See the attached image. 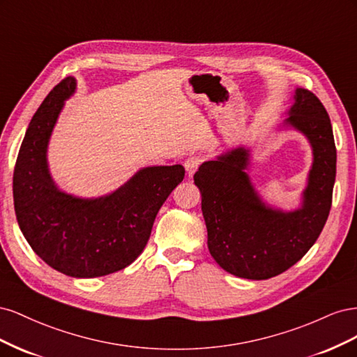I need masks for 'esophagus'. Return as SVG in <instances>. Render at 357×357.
I'll return each mask as SVG.
<instances>
[{
  "label": "esophagus",
  "instance_id": "esophagus-1",
  "mask_svg": "<svg viewBox=\"0 0 357 357\" xmlns=\"http://www.w3.org/2000/svg\"><path fill=\"white\" fill-rule=\"evenodd\" d=\"M204 162V158L199 156V155H192L186 159L185 162V168H186V172L189 176H193L195 174V171L201 167V164Z\"/></svg>",
  "mask_w": 357,
  "mask_h": 357
}]
</instances>
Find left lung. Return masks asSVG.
<instances>
[{
  "label": "left lung",
  "mask_w": 357,
  "mask_h": 357,
  "mask_svg": "<svg viewBox=\"0 0 357 357\" xmlns=\"http://www.w3.org/2000/svg\"><path fill=\"white\" fill-rule=\"evenodd\" d=\"M287 125L310 139L314 162L302 208L282 213L265 207L248 176V152L241 149L204 162L193 176L202 195L208 250L225 271L248 280H266L301 261L319 238L332 205L337 174L331 119L317 96L296 89Z\"/></svg>",
  "instance_id": "1"
}]
</instances>
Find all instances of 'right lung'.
I'll return each mask as SVG.
<instances>
[{"label":"right lung","instance_id":"add662e5","mask_svg":"<svg viewBox=\"0 0 357 357\" xmlns=\"http://www.w3.org/2000/svg\"><path fill=\"white\" fill-rule=\"evenodd\" d=\"M74 89L73 77L61 80L31 119L15 165L13 199L32 250L62 274L92 278L121 271L142 255L156 214L185 178V168H144L112 195L96 199L59 192L46 150L63 100Z\"/></svg>","mask_w":357,"mask_h":357}]
</instances>
